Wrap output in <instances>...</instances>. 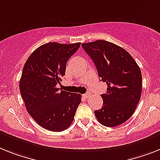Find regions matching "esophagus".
I'll return each instance as SVG.
<instances>
[{
	"instance_id": "obj_1",
	"label": "esophagus",
	"mask_w": 160,
	"mask_h": 160,
	"mask_svg": "<svg viewBox=\"0 0 160 160\" xmlns=\"http://www.w3.org/2000/svg\"><path fill=\"white\" fill-rule=\"evenodd\" d=\"M89 96H90V93H89V92H87V93L84 94V98H88Z\"/></svg>"
}]
</instances>
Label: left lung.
Listing matches in <instances>:
<instances>
[{"label": "left lung", "mask_w": 160, "mask_h": 160, "mask_svg": "<svg viewBox=\"0 0 160 160\" xmlns=\"http://www.w3.org/2000/svg\"><path fill=\"white\" fill-rule=\"evenodd\" d=\"M81 45L107 84V92L102 94V107L94 111L95 116L107 127L120 125L132 116L140 101V68L125 49L109 41L98 40Z\"/></svg>", "instance_id": "obj_1"}]
</instances>
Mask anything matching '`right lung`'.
<instances>
[{"instance_id":"right-lung-1","label":"right lung","mask_w":160,"mask_h":160,"mask_svg":"<svg viewBox=\"0 0 160 160\" xmlns=\"http://www.w3.org/2000/svg\"><path fill=\"white\" fill-rule=\"evenodd\" d=\"M80 46V43H47L37 48L24 64L20 93L29 115L45 129H67L81 102L80 94L57 87L65 76L67 62Z\"/></svg>"}]
</instances>
